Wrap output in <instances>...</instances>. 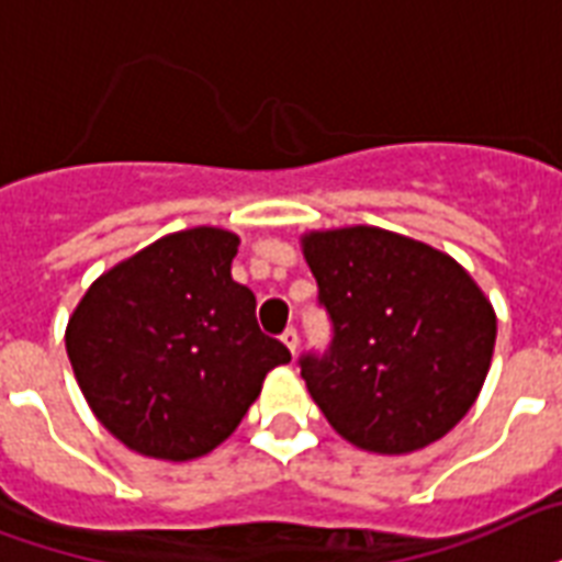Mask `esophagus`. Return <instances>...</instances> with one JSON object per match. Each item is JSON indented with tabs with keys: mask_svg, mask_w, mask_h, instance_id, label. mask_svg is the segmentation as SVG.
<instances>
[{
	"mask_svg": "<svg viewBox=\"0 0 562 562\" xmlns=\"http://www.w3.org/2000/svg\"><path fill=\"white\" fill-rule=\"evenodd\" d=\"M282 341H285V348L291 350V353H297V345H300V333L294 327H285L282 329Z\"/></svg>",
	"mask_w": 562,
	"mask_h": 562,
	"instance_id": "esophagus-1",
	"label": "esophagus"
}]
</instances>
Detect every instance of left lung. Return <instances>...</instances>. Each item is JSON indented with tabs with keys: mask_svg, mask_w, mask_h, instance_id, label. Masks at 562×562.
<instances>
[{
	"mask_svg": "<svg viewBox=\"0 0 562 562\" xmlns=\"http://www.w3.org/2000/svg\"><path fill=\"white\" fill-rule=\"evenodd\" d=\"M329 318L300 353L310 395L348 442L409 453L442 439L481 392L495 312L451 256L376 226L303 238Z\"/></svg>",
	"mask_w": 562,
	"mask_h": 562,
	"instance_id": "left-lung-1",
	"label": "left lung"
}]
</instances>
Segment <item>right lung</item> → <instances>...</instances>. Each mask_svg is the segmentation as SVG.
Returning a JSON list of instances; mask_svg holds the SVG:
<instances>
[{
    "label": "right lung",
    "instance_id": "add662e5",
    "mask_svg": "<svg viewBox=\"0 0 562 562\" xmlns=\"http://www.w3.org/2000/svg\"><path fill=\"white\" fill-rule=\"evenodd\" d=\"M238 235L196 226L93 282L67 324V357L93 415L132 451L194 460L224 442L291 359L233 280Z\"/></svg>",
    "mask_w": 562,
    "mask_h": 562
}]
</instances>
